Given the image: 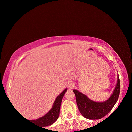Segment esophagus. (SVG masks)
I'll return each mask as SVG.
<instances>
[{
    "label": "esophagus",
    "mask_w": 132,
    "mask_h": 132,
    "mask_svg": "<svg viewBox=\"0 0 132 132\" xmlns=\"http://www.w3.org/2000/svg\"><path fill=\"white\" fill-rule=\"evenodd\" d=\"M68 88H69V90H71V89L73 88V87H75V83H74V82H70L68 84Z\"/></svg>",
    "instance_id": "1"
}]
</instances>
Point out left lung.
Segmentation results:
<instances>
[{
	"label": "left lung",
	"instance_id": "obj_1",
	"mask_svg": "<svg viewBox=\"0 0 132 132\" xmlns=\"http://www.w3.org/2000/svg\"><path fill=\"white\" fill-rule=\"evenodd\" d=\"M116 87L111 97L104 102H95L78 90H73L77 105L80 113L88 119H100L111 111L119 98L120 93V80L118 75Z\"/></svg>",
	"mask_w": 132,
	"mask_h": 132
}]
</instances>
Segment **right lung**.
<instances>
[{"mask_svg": "<svg viewBox=\"0 0 132 132\" xmlns=\"http://www.w3.org/2000/svg\"><path fill=\"white\" fill-rule=\"evenodd\" d=\"M66 91L67 88L64 90L57 96L54 102H53L52 108L46 114L44 115L43 117L38 118V119L28 120H30L32 123L39 125L41 127L50 126V125H52L53 123H55L58 119V117H59L62 100Z\"/></svg>", "mask_w": 132, "mask_h": 132, "instance_id": "add662e5", "label": "right lung"}]
</instances>
